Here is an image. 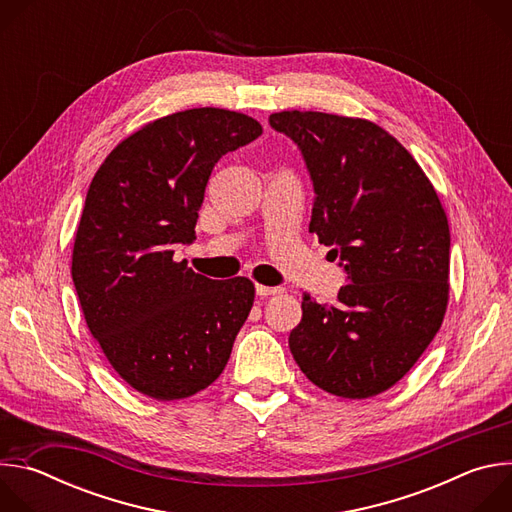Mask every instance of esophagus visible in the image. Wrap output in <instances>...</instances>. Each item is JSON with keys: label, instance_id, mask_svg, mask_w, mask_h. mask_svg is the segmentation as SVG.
<instances>
[{"label": "esophagus", "instance_id": "esophagus-1", "mask_svg": "<svg viewBox=\"0 0 512 512\" xmlns=\"http://www.w3.org/2000/svg\"><path fill=\"white\" fill-rule=\"evenodd\" d=\"M255 291H257V296H261V298H267V296H275V294H281V287H269V285H261V283H257L255 285Z\"/></svg>", "mask_w": 512, "mask_h": 512}]
</instances>
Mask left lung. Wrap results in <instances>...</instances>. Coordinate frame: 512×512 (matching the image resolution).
<instances>
[{"label": "left lung", "mask_w": 512, "mask_h": 512, "mask_svg": "<svg viewBox=\"0 0 512 512\" xmlns=\"http://www.w3.org/2000/svg\"><path fill=\"white\" fill-rule=\"evenodd\" d=\"M269 125L294 141L314 184L310 233L340 255L348 285L334 304L302 300L289 350L326 393L367 399L391 389L442 326L450 227L431 182L383 127L318 111Z\"/></svg>", "instance_id": "8db88e82"}]
</instances>
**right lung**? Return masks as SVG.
<instances>
[{"instance_id":"obj_1","label":"right lung","mask_w":512,"mask_h":512,"mask_svg":"<svg viewBox=\"0 0 512 512\" xmlns=\"http://www.w3.org/2000/svg\"><path fill=\"white\" fill-rule=\"evenodd\" d=\"M263 133L243 113L200 107L143 125L97 170L72 249V281L93 338L135 391L190 397L227 367L255 285L174 261L214 164Z\"/></svg>"}]
</instances>
